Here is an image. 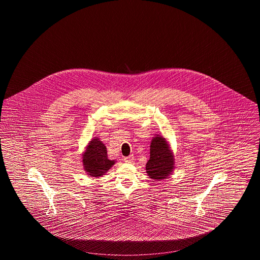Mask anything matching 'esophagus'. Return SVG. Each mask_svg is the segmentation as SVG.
<instances>
[{"label": "esophagus", "mask_w": 260, "mask_h": 260, "mask_svg": "<svg viewBox=\"0 0 260 260\" xmlns=\"http://www.w3.org/2000/svg\"><path fill=\"white\" fill-rule=\"evenodd\" d=\"M134 160H135L134 155H131V156H127V157H124V161L125 162H132Z\"/></svg>", "instance_id": "34e87169"}]
</instances>
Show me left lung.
Here are the masks:
<instances>
[{
    "label": "left lung",
    "instance_id": "1",
    "mask_svg": "<svg viewBox=\"0 0 260 260\" xmlns=\"http://www.w3.org/2000/svg\"><path fill=\"white\" fill-rule=\"evenodd\" d=\"M149 177L160 181L168 178L174 170V156L167 138L156 135L150 144V158L146 164Z\"/></svg>",
    "mask_w": 260,
    "mask_h": 260
}]
</instances>
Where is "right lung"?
Instances as JSON below:
<instances>
[{"mask_svg": "<svg viewBox=\"0 0 260 260\" xmlns=\"http://www.w3.org/2000/svg\"><path fill=\"white\" fill-rule=\"evenodd\" d=\"M84 171L91 177H101L107 173L116 161H111L107 156L106 146L98 137H93L82 155Z\"/></svg>", "mask_w": 260, "mask_h": 260, "instance_id": "obj_1", "label": "right lung"}]
</instances>
